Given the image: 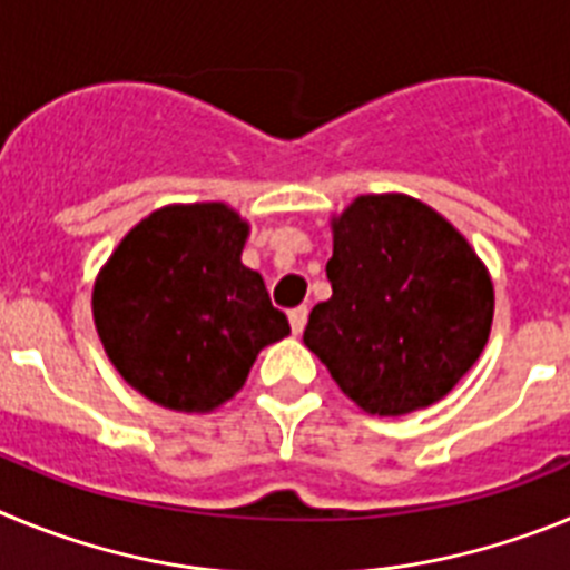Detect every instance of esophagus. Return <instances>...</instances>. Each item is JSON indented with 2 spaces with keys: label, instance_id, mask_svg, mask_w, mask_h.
<instances>
[{
  "label": "esophagus",
  "instance_id": "1",
  "mask_svg": "<svg viewBox=\"0 0 570 570\" xmlns=\"http://www.w3.org/2000/svg\"><path fill=\"white\" fill-rule=\"evenodd\" d=\"M288 320H291V331H294V334H302V331H305V322H308V308H305V305L291 308Z\"/></svg>",
  "mask_w": 570,
  "mask_h": 570
}]
</instances>
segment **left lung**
I'll return each instance as SVG.
<instances>
[{
	"mask_svg": "<svg viewBox=\"0 0 570 570\" xmlns=\"http://www.w3.org/2000/svg\"><path fill=\"white\" fill-rule=\"evenodd\" d=\"M331 299L305 345L365 414L434 405L480 360L493 282L471 242L407 194H362L331 216Z\"/></svg>",
	"mask_w": 570,
	"mask_h": 570,
	"instance_id": "8db88e82",
	"label": "left lung"
}]
</instances>
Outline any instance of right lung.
<instances>
[{"label":"right lung","mask_w":570,"mask_h":570,"mask_svg":"<svg viewBox=\"0 0 570 570\" xmlns=\"http://www.w3.org/2000/svg\"><path fill=\"white\" fill-rule=\"evenodd\" d=\"M250 225L225 203L165 205L125 234L94 282L105 354L145 400L210 414L265 345L291 334L265 279L242 265Z\"/></svg>","instance_id":"obj_1"}]
</instances>
